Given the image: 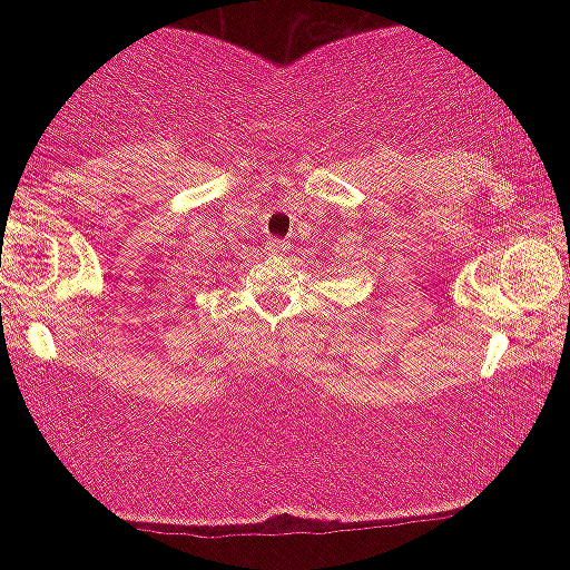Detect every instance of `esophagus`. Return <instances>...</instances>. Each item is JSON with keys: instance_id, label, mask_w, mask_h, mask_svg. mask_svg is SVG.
Returning a JSON list of instances; mask_svg holds the SVG:
<instances>
[{"instance_id": "esophagus-1", "label": "esophagus", "mask_w": 570, "mask_h": 570, "mask_svg": "<svg viewBox=\"0 0 570 570\" xmlns=\"http://www.w3.org/2000/svg\"><path fill=\"white\" fill-rule=\"evenodd\" d=\"M289 252V244L281 238H271L267 240V254H273V257H284V254Z\"/></svg>"}]
</instances>
